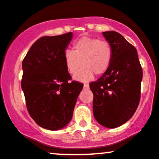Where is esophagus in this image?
<instances>
[{"label": "esophagus", "mask_w": 159, "mask_h": 159, "mask_svg": "<svg viewBox=\"0 0 159 159\" xmlns=\"http://www.w3.org/2000/svg\"><path fill=\"white\" fill-rule=\"evenodd\" d=\"M89 87H90V86H89L88 84H84V90H87V89H89Z\"/></svg>", "instance_id": "1"}]
</instances>
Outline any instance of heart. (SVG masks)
<instances>
[{
  "label": "heart",
  "instance_id": "obj_1",
  "mask_svg": "<svg viewBox=\"0 0 159 159\" xmlns=\"http://www.w3.org/2000/svg\"><path fill=\"white\" fill-rule=\"evenodd\" d=\"M112 45L107 40L82 36L73 44V51L64 52L63 60L69 74L75 75L81 64V70L75 78L78 81H89L94 74L101 75L107 72L113 59Z\"/></svg>",
  "mask_w": 159,
  "mask_h": 159
}]
</instances>
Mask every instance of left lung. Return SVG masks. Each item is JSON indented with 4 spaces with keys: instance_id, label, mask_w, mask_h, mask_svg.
Returning a JSON list of instances; mask_svg holds the SVG:
<instances>
[{
    "instance_id": "obj_1",
    "label": "left lung",
    "mask_w": 159,
    "mask_h": 159,
    "mask_svg": "<svg viewBox=\"0 0 159 159\" xmlns=\"http://www.w3.org/2000/svg\"><path fill=\"white\" fill-rule=\"evenodd\" d=\"M112 45L113 59L105 73L91 82L95 119L107 128L120 126L130 119L140 99L143 71L136 48L119 33L102 32Z\"/></svg>"
}]
</instances>
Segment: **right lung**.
I'll return each mask as SVG.
<instances>
[{"instance_id":"obj_1","label":"right lung","mask_w":159,"mask_h":159,"mask_svg":"<svg viewBox=\"0 0 159 159\" xmlns=\"http://www.w3.org/2000/svg\"><path fill=\"white\" fill-rule=\"evenodd\" d=\"M72 33L43 36L30 47L22 61L21 88L29 114L39 126L58 130L69 123L83 88L72 81L63 54Z\"/></svg>"}]
</instances>
